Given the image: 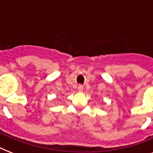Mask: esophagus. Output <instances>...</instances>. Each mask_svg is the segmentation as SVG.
Returning a JSON list of instances; mask_svg holds the SVG:
<instances>
[{
    "label": "esophagus",
    "instance_id": "esophagus-1",
    "mask_svg": "<svg viewBox=\"0 0 153 153\" xmlns=\"http://www.w3.org/2000/svg\"><path fill=\"white\" fill-rule=\"evenodd\" d=\"M78 91L79 92H82V91H83V86L82 85H79V86H78Z\"/></svg>",
    "mask_w": 153,
    "mask_h": 153
}]
</instances>
